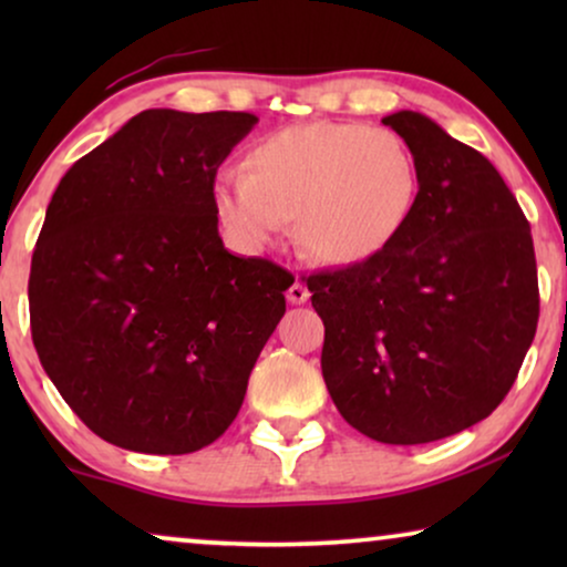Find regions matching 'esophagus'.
<instances>
[{"mask_svg": "<svg viewBox=\"0 0 567 567\" xmlns=\"http://www.w3.org/2000/svg\"><path fill=\"white\" fill-rule=\"evenodd\" d=\"M286 299L291 301V305H305V301L309 299V291H307V286L305 284H291L289 286V291H286Z\"/></svg>", "mask_w": 567, "mask_h": 567, "instance_id": "34e87169", "label": "esophagus"}]
</instances>
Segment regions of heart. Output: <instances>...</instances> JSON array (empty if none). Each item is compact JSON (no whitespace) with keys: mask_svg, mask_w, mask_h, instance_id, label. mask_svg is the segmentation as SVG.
Here are the masks:
<instances>
[{"mask_svg":"<svg viewBox=\"0 0 567 567\" xmlns=\"http://www.w3.org/2000/svg\"><path fill=\"white\" fill-rule=\"evenodd\" d=\"M417 165L402 138L363 123L315 121L270 134L245 154V175H219L214 206L247 247L293 219L297 243L324 266L384 252L417 198Z\"/></svg>","mask_w":567,"mask_h":567,"instance_id":"obj_1","label":"heart"}]
</instances>
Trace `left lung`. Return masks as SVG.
I'll return each mask as SVG.
<instances>
[{"mask_svg": "<svg viewBox=\"0 0 567 567\" xmlns=\"http://www.w3.org/2000/svg\"><path fill=\"white\" fill-rule=\"evenodd\" d=\"M417 165V198L377 258L307 278L340 415L382 444H429L493 413L539 320L529 221L498 169L421 113L382 118Z\"/></svg>", "mask_w": 567, "mask_h": 567, "instance_id": "1", "label": "left lung"}]
</instances>
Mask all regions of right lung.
I'll list each match as a JSON object with an SVG mask.
<instances>
[{
  "label": "right lung",
  "mask_w": 567,
  "mask_h": 567,
  "mask_svg": "<svg viewBox=\"0 0 567 567\" xmlns=\"http://www.w3.org/2000/svg\"><path fill=\"white\" fill-rule=\"evenodd\" d=\"M255 123L152 107L76 159L45 208L28 281L33 346L107 444L190 454L243 408L293 284L219 237L216 169Z\"/></svg>",
  "instance_id": "obj_1"
}]
</instances>
